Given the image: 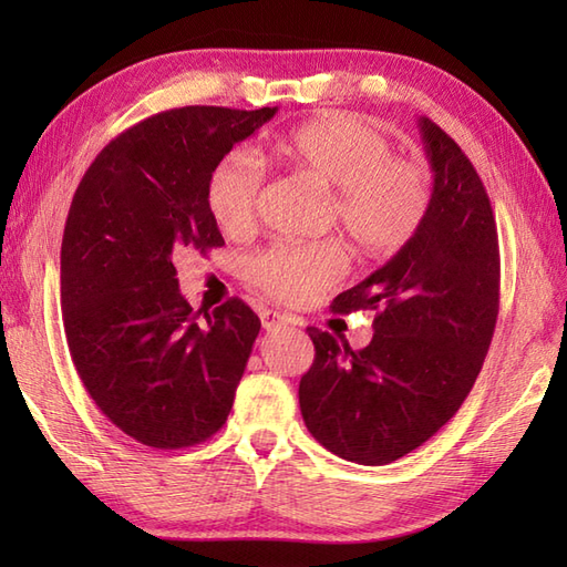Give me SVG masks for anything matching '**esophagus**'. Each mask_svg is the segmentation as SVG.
I'll return each instance as SVG.
<instances>
[{"mask_svg":"<svg viewBox=\"0 0 567 567\" xmlns=\"http://www.w3.org/2000/svg\"><path fill=\"white\" fill-rule=\"evenodd\" d=\"M260 321H262L265 331H272L277 327H287V323H290V327H299V323H302L297 317L285 315V311H275V309H262Z\"/></svg>","mask_w":567,"mask_h":567,"instance_id":"obj_1","label":"esophagus"}]
</instances>
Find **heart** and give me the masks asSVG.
I'll list each match as a JSON object with an SVG mask.
<instances>
[{
  "label": "heart",
  "mask_w": 567,
  "mask_h": 567,
  "mask_svg": "<svg viewBox=\"0 0 567 567\" xmlns=\"http://www.w3.org/2000/svg\"><path fill=\"white\" fill-rule=\"evenodd\" d=\"M270 155L295 177L327 192L323 226H333L363 260L400 252L424 226L433 185L424 163L394 158L388 138L355 116L327 114L277 138ZM260 171L234 151L216 163L207 183V207L228 236L256 224ZM250 285L287 305H305L339 280L343 252L331 240L272 244L246 258Z\"/></svg>",
  "instance_id": "1"
}]
</instances>
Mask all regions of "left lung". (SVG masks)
<instances>
[{"instance_id":"left-lung-1","label":"left lung","mask_w":567,"mask_h":567,"mask_svg":"<svg viewBox=\"0 0 567 567\" xmlns=\"http://www.w3.org/2000/svg\"><path fill=\"white\" fill-rule=\"evenodd\" d=\"M433 171L424 226L394 258L333 299L375 309L372 341L353 351L309 327L315 363L299 382L305 424L323 449L360 465L412 453L449 421L483 370L499 311L495 214L473 163L419 118Z\"/></svg>"}]
</instances>
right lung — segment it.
Returning a JSON list of instances; mask_svg holds the SVG:
<instances>
[{
    "instance_id": "right-lung-1",
    "label": "right lung",
    "mask_w": 567,
    "mask_h": 567,
    "mask_svg": "<svg viewBox=\"0 0 567 567\" xmlns=\"http://www.w3.org/2000/svg\"><path fill=\"white\" fill-rule=\"evenodd\" d=\"M183 106L118 134L72 197L60 248V307L84 390L126 436L187 449L226 424L260 319L231 297L192 311L175 262L224 246L207 207L216 163L275 116Z\"/></svg>"
}]
</instances>
